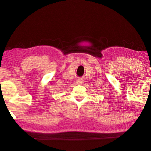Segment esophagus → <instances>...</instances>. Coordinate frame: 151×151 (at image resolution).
Listing matches in <instances>:
<instances>
[{"instance_id": "obj_1", "label": "esophagus", "mask_w": 151, "mask_h": 151, "mask_svg": "<svg viewBox=\"0 0 151 151\" xmlns=\"http://www.w3.org/2000/svg\"><path fill=\"white\" fill-rule=\"evenodd\" d=\"M76 82H77L78 84H82L84 83V80L82 79H78L77 81H76Z\"/></svg>"}]
</instances>
